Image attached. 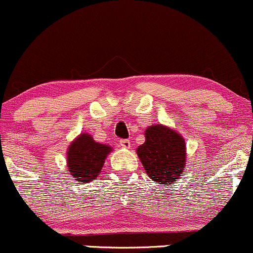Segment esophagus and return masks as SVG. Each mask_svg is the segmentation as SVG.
<instances>
[{"label":"esophagus","instance_id":"34e87169","mask_svg":"<svg viewBox=\"0 0 253 253\" xmlns=\"http://www.w3.org/2000/svg\"><path fill=\"white\" fill-rule=\"evenodd\" d=\"M120 144L122 148H126V149H129L130 145H131V143H130L129 139H121L120 141Z\"/></svg>","mask_w":253,"mask_h":253}]
</instances>
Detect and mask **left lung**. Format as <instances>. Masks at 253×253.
Listing matches in <instances>:
<instances>
[{
    "label": "left lung",
    "instance_id": "obj_1",
    "mask_svg": "<svg viewBox=\"0 0 253 253\" xmlns=\"http://www.w3.org/2000/svg\"><path fill=\"white\" fill-rule=\"evenodd\" d=\"M136 151L148 176L157 184L176 182L185 169V141L162 124L145 130V142Z\"/></svg>",
    "mask_w": 253,
    "mask_h": 253
}]
</instances>
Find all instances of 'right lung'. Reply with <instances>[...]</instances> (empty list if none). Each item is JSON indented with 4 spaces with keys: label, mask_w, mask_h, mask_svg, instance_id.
Wrapping results in <instances>:
<instances>
[{
    "label": "right lung",
    "mask_w": 253,
    "mask_h": 253,
    "mask_svg": "<svg viewBox=\"0 0 253 253\" xmlns=\"http://www.w3.org/2000/svg\"><path fill=\"white\" fill-rule=\"evenodd\" d=\"M111 150L109 145L93 141L89 133H81L70 143L67 151V167L73 178L81 184L95 179Z\"/></svg>",
    "instance_id": "obj_1"
}]
</instances>
